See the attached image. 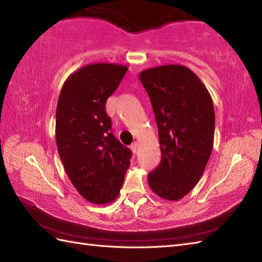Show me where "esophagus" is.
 Segmentation results:
<instances>
[{
    "mask_svg": "<svg viewBox=\"0 0 262 262\" xmlns=\"http://www.w3.org/2000/svg\"><path fill=\"white\" fill-rule=\"evenodd\" d=\"M130 148H132L133 153H137V151H138V143H137V142H135V143L133 144V145L130 146Z\"/></svg>",
    "mask_w": 262,
    "mask_h": 262,
    "instance_id": "esophagus-1",
    "label": "esophagus"
}]
</instances>
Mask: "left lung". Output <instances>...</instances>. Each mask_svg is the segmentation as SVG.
<instances>
[{"label":"left lung","instance_id":"left-lung-1","mask_svg":"<svg viewBox=\"0 0 262 262\" xmlns=\"http://www.w3.org/2000/svg\"><path fill=\"white\" fill-rule=\"evenodd\" d=\"M140 80L151 99L159 130L161 163L147 176L152 191L177 202L202 178L214 144L215 110L210 94L187 66L144 70Z\"/></svg>","mask_w":262,"mask_h":262}]
</instances>
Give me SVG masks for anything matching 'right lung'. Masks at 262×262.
Instances as JSON below:
<instances>
[{"instance_id":"right-lung-1","label":"right lung","mask_w":262,"mask_h":262,"mask_svg":"<svg viewBox=\"0 0 262 262\" xmlns=\"http://www.w3.org/2000/svg\"><path fill=\"white\" fill-rule=\"evenodd\" d=\"M127 70L114 63L85 65L66 79L58 97L59 158L76 190L93 204L115 202L130 164V149L116 140L105 114L107 99Z\"/></svg>"}]
</instances>
